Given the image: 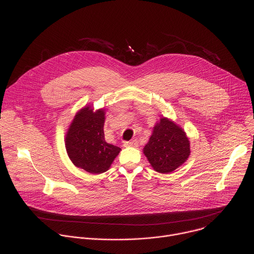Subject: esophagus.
<instances>
[{"label": "esophagus", "mask_w": 254, "mask_h": 254, "mask_svg": "<svg viewBox=\"0 0 254 254\" xmlns=\"http://www.w3.org/2000/svg\"><path fill=\"white\" fill-rule=\"evenodd\" d=\"M124 146L125 147H137V141L135 139L129 140V141H125Z\"/></svg>", "instance_id": "34e87169"}]
</instances>
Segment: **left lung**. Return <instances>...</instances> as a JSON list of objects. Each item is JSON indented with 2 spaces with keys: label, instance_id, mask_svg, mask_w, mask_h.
<instances>
[{
  "label": "left lung",
  "instance_id": "obj_1",
  "mask_svg": "<svg viewBox=\"0 0 254 254\" xmlns=\"http://www.w3.org/2000/svg\"><path fill=\"white\" fill-rule=\"evenodd\" d=\"M143 154L155 171L168 174L187 161L190 141L182 127L167 118H161L143 148Z\"/></svg>",
  "mask_w": 254,
  "mask_h": 254
}]
</instances>
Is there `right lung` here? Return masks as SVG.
<instances>
[{
	"instance_id": "add662e5",
	"label": "right lung",
	"mask_w": 254,
	"mask_h": 254,
	"mask_svg": "<svg viewBox=\"0 0 254 254\" xmlns=\"http://www.w3.org/2000/svg\"><path fill=\"white\" fill-rule=\"evenodd\" d=\"M105 110L93 112L91 106L80 110L66 132L65 146L69 159L77 168L90 174H101L110 169L121 148L104 139Z\"/></svg>"
}]
</instances>
